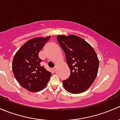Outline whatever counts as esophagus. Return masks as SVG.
<instances>
[{"instance_id": "esophagus-1", "label": "esophagus", "mask_w": 120, "mask_h": 120, "mask_svg": "<svg viewBox=\"0 0 120 120\" xmlns=\"http://www.w3.org/2000/svg\"><path fill=\"white\" fill-rule=\"evenodd\" d=\"M52 70H54V71H56V67H54L52 68Z\"/></svg>"}]
</instances>
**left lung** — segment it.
<instances>
[{"mask_svg":"<svg viewBox=\"0 0 120 120\" xmlns=\"http://www.w3.org/2000/svg\"><path fill=\"white\" fill-rule=\"evenodd\" d=\"M56 38L70 71L69 78L63 80V86L71 94L82 93L97 77L99 68L97 54L87 42L77 36L59 35Z\"/></svg>","mask_w":120,"mask_h":120,"instance_id":"left-lung-1","label":"left lung"}]
</instances>
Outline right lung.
I'll use <instances>...</instances> for the list:
<instances>
[{
    "mask_svg": "<svg viewBox=\"0 0 120 120\" xmlns=\"http://www.w3.org/2000/svg\"><path fill=\"white\" fill-rule=\"evenodd\" d=\"M51 37L35 38L26 42L19 49L13 60L12 69L19 84L30 92L44 88L50 80L51 73L44 66L39 53Z\"/></svg>",
    "mask_w": 120,
    "mask_h": 120,
    "instance_id": "right-lung-1",
    "label": "right lung"
}]
</instances>
